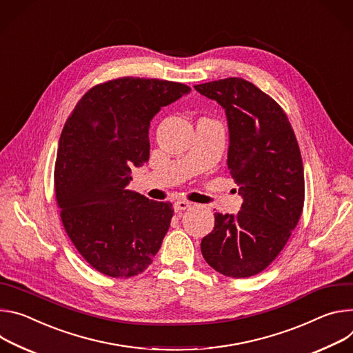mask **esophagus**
<instances>
[{
  "mask_svg": "<svg viewBox=\"0 0 353 353\" xmlns=\"http://www.w3.org/2000/svg\"><path fill=\"white\" fill-rule=\"evenodd\" d=\"M189 206H190V203H189L188 201H176V202L174 203V209H175L176 213H179V212H182V210H186Z\"/></svg>",
  "mask_w": 353,
  "mask_h": 353,
  "instance_id": "obj_1",
  "label": "esophagus"
}]
</instances>
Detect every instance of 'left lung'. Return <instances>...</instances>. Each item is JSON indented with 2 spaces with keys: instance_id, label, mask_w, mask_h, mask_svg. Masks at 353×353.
Returning a JSON list of instances; mask_svg holds the SVG:
<instances>
[{
  "instance_id": "left-lung-1",
  "label": "left lung",
  "mask_w": 353,
  "mask_h": 353,
  "mask_svg": "<svg viewBox=\"0 0 353 353\" xmlns=\"http://www.w3.org/2000/svg\"><path fill=\"white\" fill-rule=\"evenodd\" d=\"M227 116V165L244 202L237 214L214 213L202 240L206 262L228 278H250L275 261L304 205V171L297 139L281 105L243 78L194 85Z\"/></svg>"
}]
</instances>
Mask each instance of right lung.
Here are the masks:
<instances>
[{"mask_svg":"<svg viewBox=\"0 0 353 353\" xmlns=\"http://www.w3.org/2000/svg\"><path fill=\"white\" fill-rule=\"evenodd\" d=\"M190 88L157 78L122 77L92 87L63 128L54 189L68 239L110 278L144 272L161 248L172 203L126 189L132 167L148 161L152 117Z\"/></svg>","mask_w":353,"mask_h":353,"instance_id":"obj_1","label":"right lung"}]
</instances>
